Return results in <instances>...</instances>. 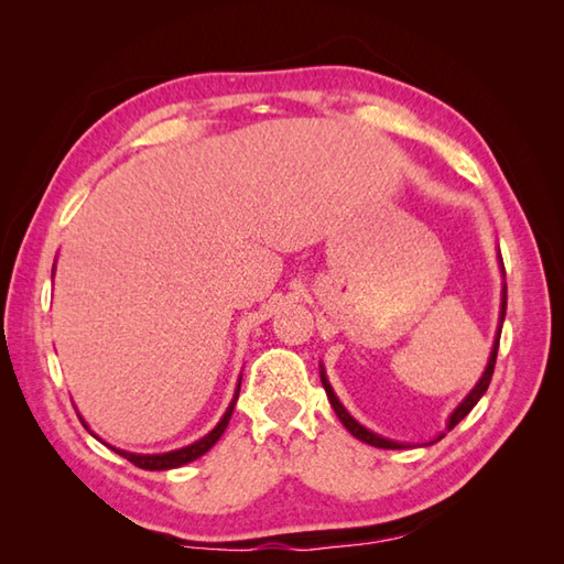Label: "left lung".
<instances>
[{"instance_id":"8db88e82","label":"left lung","mask_w":564,"mask_h":564,"mask_svg":"<svg viewBox=\"0 0 564 564\" xmlns=\"http://www.w3.org/2000/svg\"><path fill=\"white\" fill-rule=\"evenodd\" d=\"M505 315H507V293H505V303H501V322H505ZM499 334H501V329H499ZM499 334H497V341H495V349H492V356H489V364H487V368H485V376L480 378V382H477L475 386V390L467 394V398L458 404V410H455L453 414H451V419H448V429H453L455 424L460 422V419H465L467 414H470V410L473 406L480 402V398L482 394L487 392V388H489V380H492V373H495V364H497V349H499ZM322 376V386H325V390H327V398H329V402H332V406H334V412H337V416H339V422L351 431V436H356L358 441H364V443H370V446H376V448H404V443H398V441H388V438H380V436H376L373 431H368V429H364L361 424L356 422V419L344 410L341 406V402L337 400V394H334V390L329 388V382H327V378H325V373H319Z\"/></svg>"}]
</instances>
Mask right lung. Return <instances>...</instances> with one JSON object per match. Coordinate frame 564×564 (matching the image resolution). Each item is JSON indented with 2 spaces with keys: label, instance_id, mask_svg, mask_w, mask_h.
<instances>
[{
  "label": "right lung",
  "instance_id": "add662e5",
  "mask_svg": "<svg viewBox=\"0 0 564 564\" xmlns=\"http://www.w3.org/2000/svg\"><path fill=\"white\" fill-rule=\"evenodd\" d=\"M237 394H239V390L235 392V400L230 402V406H227V412L220 419V424L215 426L208 436H203L200 441L191 443V446H186V448H178V451H172V453H162V455H138V453H126V451H118V448H113V451L118 455H123L126 460L142 467V470H172V467H178V465H184V463L196 460V458H200L203 453H208L215 446V441L223 436V431L227 429V422H230V416H232ZM84 426H87V424H84Z\"/></svg>",
  "mask_w": 564,
  "mask_h": 564
}]
</instances>
